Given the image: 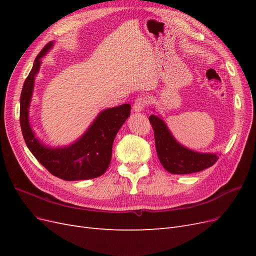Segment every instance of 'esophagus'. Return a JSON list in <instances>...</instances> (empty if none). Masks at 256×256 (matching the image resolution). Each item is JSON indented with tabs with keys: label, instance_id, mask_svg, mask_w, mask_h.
I'll use <instances>...</instances> for the list:
<instances>
[{
	"label": "esophagus",
	"instance_id": "obj_1",
	"mask_svg": "<svg viewBox=\"0 0 256 256\" xmlns=\"http://www.w3.org/2000/svg\"><path fill=\"white\" fill-rule=\"evenodd\" d=\"M148 106V100L145 97H138L136 98V100L134 102V112H141L143 110H145V108Z\"/></svg>",
	"mask_w": 256,
	"mask_h": 256
}]
</instances>
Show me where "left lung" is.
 Segmentation results:
<instances>
[{
	"instance_id": "left-lung-1",
	"label": "left lung",
	"mask_w": 256,
	"mask_h": 256,
	"mask_svg": "<svg viewBox=\"0 0 256 256\" xmlns=\"http://www.w3.org/2000/svg\"><path fill=\"white\" fill-rule=\"evenodd\" d=\"M150 122L154 129L158 158L168 172L172 174L200 172L214 166L219 159L216 154H203L186 148L175 140L166 124L159 116L150 115Z\"/></svg>"
}]
</instances>
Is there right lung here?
Wrapping results in <instances>:
<instances>
[{"instance_id":"1","label":"right lung","mask_w":256,"mask_h":256,"mask_svg":"<svg viewBox=\"0 0 256 256\" xmlns=\"http://www.w3.org/2000/svg\"><path fill=\"white\" fill-rule=\"evenodd\" d=\"M49 42L35 58L32 70L23 84L20 96V125L23 138L30 152L48 171L67 182L90 180L102 176L109 168L112 146L122 124L130 115L131 106L110 108L100 112L84 134L74 143L64 147L44 145L28 120V109L34 90L35 76L40 72L42 58L52 48Z\"/></svg>"}]
</instances>
